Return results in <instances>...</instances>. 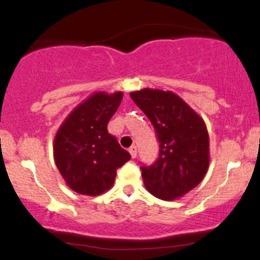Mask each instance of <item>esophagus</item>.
Instances as JSON below:
<instances>
[{
  "label": "esophagus",
  "instance_id": "esophagus-1",
  "mask_svg": "<svg viewBox=\"0 0 260 260\" xmlns=\"http://www.w3.org/2000/svg\"><path fill=\"white\" fill-rule=\"evenodd\" d=\"M128 151H129L131 156H132V157L137 156V147H136V145H132V147L128 149Z\"/></svg>",
  "mask_w": 260,
  "mask_h": 260
}]
</instances>
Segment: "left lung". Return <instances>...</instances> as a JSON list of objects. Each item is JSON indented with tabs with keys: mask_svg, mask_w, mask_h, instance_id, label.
Listing matches in <instances>:
<instances>
[{
	"mask_svg": "<svg viewBox=\"0 0 260 260\" xmlns=\"http://www.w3.org/2000/svg\"><path fill=\"white\" fill-rule=\"evenodd\" d=\"M160 143L159 157L142 166L144 186L162 201H174L201 183L209 168V134L201 116L172 91L145 88L131 92Z\"/></svg>",
	"mask_w": 260,
	"mask_h": 260,
	"instance_id": "8db88e82",
	"label": "left lung"
}]
</instances>
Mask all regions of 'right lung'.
Here are the masks:
<instances>
[{
    "label": "right lung",
    "instance_id": "add662e5",
    "mask_svg": "<svg viewBox=\"0 0 260 260\" xmlns=\"http://www.w3.org/2000/svg\"><path fill=\"white\" fill-rule=\"evenodd\" d=\"M123 92L96 91L66 117L53 142V159L67 186L84 196H99L113 186L116 170L131 154L107 132Z\"/></svg>",
    "mask_w": 260,
    "mask_h": 260
}]
</instances>
